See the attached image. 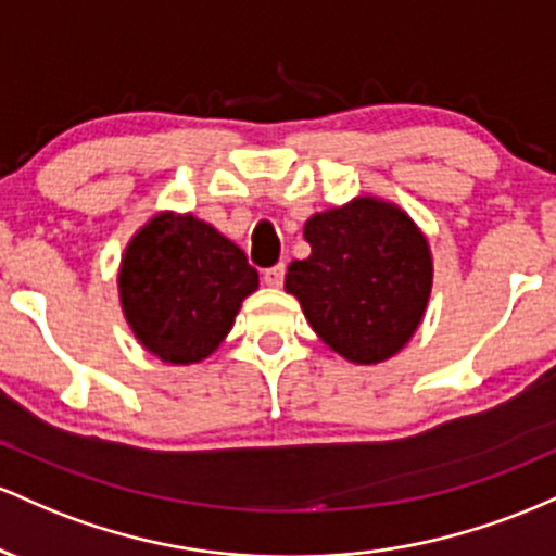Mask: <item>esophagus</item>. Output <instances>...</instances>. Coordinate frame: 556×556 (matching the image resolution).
<instances>
[{
	"label": "esophagus",
	"instance_id": "34e87169",
	"mask_svg": "<svg viewBox=\"0 0 556 556\" xmlns=\"http://www.w3.org/2000/svg\"><path fill=\"white\" fill-rule=\"evenodd\" d=\"M283 278H286V265L267 267V270L262 273V280H265V286H270V289H278V286H283Z\"/></svg>",
	"mask_w": 556,
	"mask_h": 556
}]
</instances>
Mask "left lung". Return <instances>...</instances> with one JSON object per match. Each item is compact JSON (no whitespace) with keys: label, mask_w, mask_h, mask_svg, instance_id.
Returning a JSON list of instances; mask_svg holds the SVG:
<instances>
[{"label":"left lung","mask_w":556,"mask_h":556,"mask_svg":"<svg viewBox=\"0 0 556 556\" xmlns=\"http://www.w3.org/2000/svg\"><path fill=\"white\" fill-rule=\"evenodd\" d=\"M307 260L289 265L283 289L336 354L378 365L407 346L433 289V254L399 204L357 197L304 223Z\"/></svg>","instance_id":"obj_1"}]
</instances>
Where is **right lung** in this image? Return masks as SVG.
<instances>
[{
  "label": "right lung",
  "mask_w": 556,
  "mask_h": 556,
  "mask_svg": "<svg viewBox=\"0 0 556 556\" xmlns=\"http://www.w3.org/2000/svg\"><path fill=\"white\" fill-rule=\"evenodd\" d=\"M260 276L233 241L191 212H157L130 236L117 294L130 330L170 365L207 359Z\"/></svg>",
  "instance_id": "obj_1"
}]
</instances>
